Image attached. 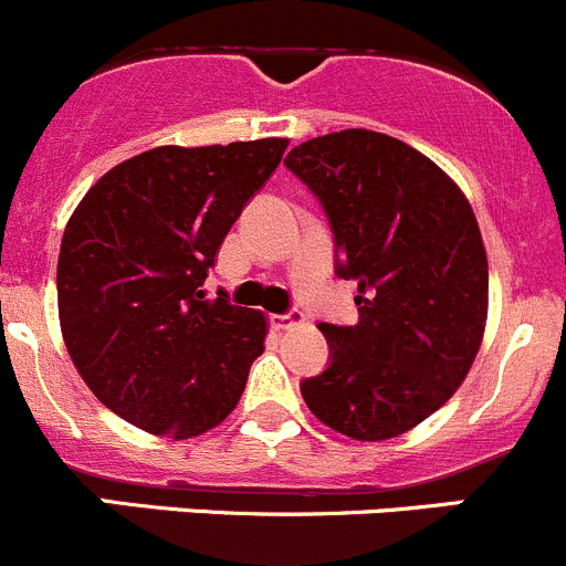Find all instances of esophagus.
Returning a JSON list of instances; mask_svg holds the SVG:
<instances>
[{"label":"esophagus","instance_id":"1","mask_svg":"<svg viewBox=\"0 0 566 566\" xmlns=\"http://www.w3.org/2000/svg\"><path fill=\"white\" fill-rule=\"evenodd\" d=\"M302 322H305V313H302L300 307H289V311H285V313H277V316H272V324H275L277 329L300 327Z\"/></svg>","mask_w":566,"mask_h":566}]
</instances>
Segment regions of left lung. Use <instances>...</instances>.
<instances>
[{
  "label": "left lung",
  "mask_w": 566,
  "mask_h": 566,
  "mask_svg": "<svg viewBox=\"0 0 566 566\" xmlns=\"http://www.w3.org/2000/svg\"><path fill=\"white\" fill-rule=\"evenodd\" d=\"M285 167L316 195L335 275L357 322H322L327 368L300 382L313 416L352 440H388L454 396L484 335L486 253L471 203L401 139L349 128L307 139Z\"/></svg>",
  "instance_id": "8db88e82"
}]
</instances>
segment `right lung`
Returning <instances> with one entry per match:
<instances>
[{"mask_svg":"<svg viewBox=\"0 0 566 566\" xmlns=\"http://www.w3.org/2000/svg\"><path fill=\"white\" fill-rule=\"evenodd\" d=\"M289 139L145 150L69 220L57 305L71 360L101 405L161 438H195L239 405L264 352L259 311L203 291L217 250Z\"/></svg>","mask_w":566,"mask_h":566,"instance_id":"right-lung-1","label":"right lung"}]
</instances>
